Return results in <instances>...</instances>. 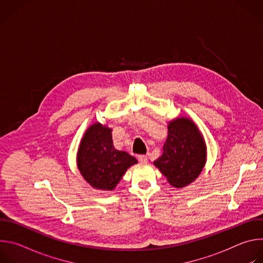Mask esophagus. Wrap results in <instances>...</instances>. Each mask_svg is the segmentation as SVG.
<instances>
[{"mask_svg":"<svg viewBox=\"0 0 263 263\" xmlns=\"http://www.w3.org/2000/svg\"><path fill=\"white\" fill-rule=\"evenodd\" d=\"M138 161L141 163H146L147 162V156L145 155H139L138 156Z\"/></svg>","mask_w":263,"mask_h":263,"instance_id":"esophagus-1","label":"esophagus"}]
</instances>
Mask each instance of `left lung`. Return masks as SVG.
<instances>
[{
  "instance_id": "8db88e82",
  "label": "left lung",
  "mask_w": 263,
  "mask_h": 263,
  "mask_svg": "<svg viewBox=\"0 0 263 263\" xmlns=\"http://www.w3.org/2000/svg\"><path fill=\"white\" fill-rule=\"evenodd\" d=\"M207 160V145L192 119L179 117L167 123L162 156L154 165L176 189L189 186L201 175Z\"/></svg>"
}]
</instances>
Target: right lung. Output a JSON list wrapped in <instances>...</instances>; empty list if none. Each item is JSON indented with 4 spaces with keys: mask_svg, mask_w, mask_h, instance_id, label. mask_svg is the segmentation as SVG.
Returning <instances> with one entry per match:
<instances>
[{
    "mask_svg": "<svg viewBox=\"0 0 263 263\" xmlns=\"http://www.w3.org/2000/svg\"><path fill=\"white\" fill-rule=\"evenodd\" d=\"M137 160L114 145L112 129L99 122L84 132L77 152V166L95 190L114 191L127 170Z\"/></svg>",
    "mask_w": 263,
    "mask_h": 263,
    "instance_id": "obj_1",
    "label": "right lung"
}]
</instances>
